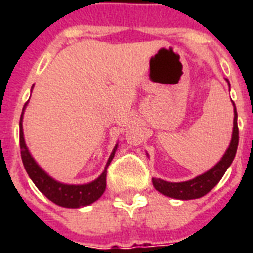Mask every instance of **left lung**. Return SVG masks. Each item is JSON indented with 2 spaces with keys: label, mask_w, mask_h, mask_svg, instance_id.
Listing matches in <instances>:
<instances>
[{
  "label": "left lung",
  "mask_w": 253,
  "mask_h": 253,
  "mask_svg": "<svg viewBox=\"0 0 253 253\" xmlns=\"http://www.w3.org/2000/svg\"><path fill=\"white\" fill-rule=\"evenodd\" d=\"M232 105H234V128H232L231 142L219 162L216 163L211 169H209L208 172L202 173L192 180L184 181V182H169V181H164L162 178H152V184L158 192L167 197H170V198H176V200H196V198H201L205 194H208L219 182L228 167L231 166L232 160L236 155V150H238V143H239L238 113H236L235 103L232 102Z\"/></svg>",
  "instance_id": "obj_1"
}]
</instances>
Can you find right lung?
Returning <instances> with one entry per match:
<instances>
[{"label": "right lung", "instance_id": "1", "mask_svg": "<svg viewBox=\"0 0 253 253\" xmlns=\"http://www.w3.org/2000/svg\"><path fill=\"white\" fill-rule=\"evenodd\" d=\"M26 105L21 114V121H19V146H21L22 162H23V166H25L26 172H27L30 178L49 201H52L53 204L59 205V206L77 209L93 204L94 201H97L99 197L102 196L105 189H106V169L114 158L118 144H115L114 150L109 156L105 170L94 181L83 185H71L56 181L45 170H43L42 167H39V164L35 162V159L31 156L29 148L26 146L25 136H23V126H22Z\"/></svg>", "mask_w": 253, "mask_h": 253}]
</instances>
